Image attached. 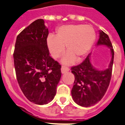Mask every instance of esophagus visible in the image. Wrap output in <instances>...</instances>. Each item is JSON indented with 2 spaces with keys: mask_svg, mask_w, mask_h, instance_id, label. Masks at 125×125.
<instances>
[{
  "mask_svg": "<svg viewBox=\"0 0 125 125\" xmlns=\"http://www.w3.org/2000/svg\"><path fill=\"white\" fill-rule=\"evenodd\" d=\"M69 71V68L66 66H62L61 68V72L62 73H65V72H67Z\"/></svg>",
  "mask_w": 125,
  "mask_h": 125,
  "instance_id": "obj_1",
  "label": "esophagus"
}]
</instances>
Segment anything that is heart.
Wrapping results in <instances>:
<instances>
[{
	"mask_svg": "<svg viewBox=\"0 0 125 125\" xmlns=\"http://www.w3.org/2000/svg\"><path fill=\"white\" fill-rule=\"evenodd\" d=\"M96 39L95 30L89 25H68L57 30L56 35L50 34L47 38L49 52L55 59L68 52L63 58L64 63L73 62L76 59L85 57L93 47Z\"/></svg>",
	"mask_w": 125,
	"mask_h": 125,
	"instance_id": "1",
	"label": "heart"
}]
</instances>
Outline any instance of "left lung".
<instances>
[{
    "instance_id": "1",
    "label": "left lung",
    "mask_w": 125,
    "mask_h": 125,
    "mask_svg": "<svg viewBox=\"0 0 125 125\" xmlns=\"http://www.w3.org/2000/svg\"><path fill=\"white\" fill-rule=\"evenodd\" d=\"M97 45H105L110 48L112 57L107 69L102 71L95 69L91 64L89 55L82 63L71 67L75 77L72 96L76 104L83 107L93 106L102 99L112 78L114 50L109 36L102 31H100Z\"/></svg>"
}]
</instances>
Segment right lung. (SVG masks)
Returning a JSON list of instances; mask_svg holds the SVG:
<instances>
[{"label":"right lung","instance_id":"right-lung-1","mask_svg":"<svg viewBox=\"0 0 125 125\" xmlns=\"http://www.w3.org/2000/svg\"><path fill=\"white\" fill-rule=\"evenodd\" d=\"M49 31L39 19L17 35L13 52L15 74L27 98L36 104L51 102L61 77V65L49 55Z\"/></svg>","mask_w":125,"mask_h":125}]
</instances>
